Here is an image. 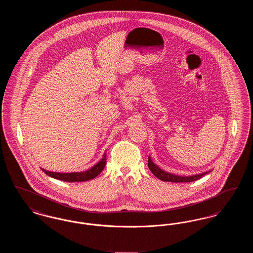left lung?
<instances>
[{
	"instance_id": "left-lung-1",
	"label": "left lung",
	"mask_w": 253,
	"mask_h": 253,
	"mask_svg": "<svg viewBox=\"0 0 253 253\" xmlns=\"http://www.w3.org/2000/svg\"><path fill=\"white\" fill-rule=\"evenodd\" d=\"M148 167L150 169V170L154 173V175H156L158 179L162 181H168V182H176V183H180V182H192V181L197 180L200 179L202 176H204L206 173H208L207 171L203 173H199V174H195L192 176H179V175H174L171 173H169L167 171L162 170L161 169L157 166L149 157L148 159Z\"/></svg>"
}]
</instances>
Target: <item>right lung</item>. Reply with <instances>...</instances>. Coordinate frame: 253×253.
<instances>
[{
  "label": "right lung",
  "instance_id": "add662e5",
  "mask_svg": "<svg viewBox=\"0 0 253 253\" xmlns=\"http://www.w3.org/2000/svg\"><path fill=\"white\" fill-rule=\"evenodd\" d=\"M106 165V154L103 155L102 158L96 163L94 167H92L85 171L81 172H54L49 171L44 169H42V170L46 173L49 176L66 182H84V181L90 180L96 177L104 169Z\"/></svg>",
  "mask_w": 253,
  "mask_h": 253
}]
</instances>
